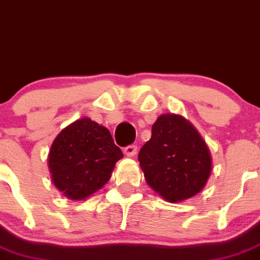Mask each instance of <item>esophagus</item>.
<instances>
[{
	"label": "esophagus",
	"mask_w": 260,
	"mask_h": 260,
	"mask_svg": "<svg viewBox=\"0 0 260 260\" xmlns=\"http://www.w3.org/2000/svg\"><path fill=\"white\" fill-rule=\"evenodd\" d=\"M124 152H125V155L129 157L135 156V155L137 154V146H136V145H129V146L125 147Z\"/></svg>",
	"instance_id": "1"
}]
</instances>
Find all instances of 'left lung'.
Instances as JSON below:
<instances>
[{
	"label": "left lung",
	"mask_w": 260,
	"mask_h": 260,
	"mask_svg": "<svg viewBox=\"0 0 260 260\" xmlns=\"http://www.w3.org/2000/svg\"><path fill=\"white\" fill-rule=\"evenodd\" d=\"M138 161L146 183L169 203L198 195L212 173V155L200 133L178 114H161Z\"/></svg>",
	"instance_id": "left-lung-1"
}]
</instances>
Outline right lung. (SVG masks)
I'll return each mask as SVG.
<instances>
[{
  "label": "right lung",
  "mask_w": 260,
  "mask_h": 260,
  "mask_svg": "<svg viewBox=\"0 0 260 260\" xmlns=\"http://www.w3.org/2000/svg\"><path fill=\"white\" fill-rule=\"evenodd\" d=\"M122 157L108 128L89 118L78 119L51 145L47 157L51 181L70 200H84L108 183Z\"/></svg>",
  "instance_id": "right-lung-1"
}]
</instances>
